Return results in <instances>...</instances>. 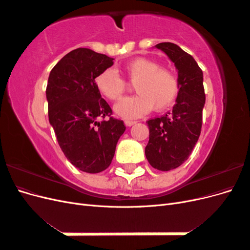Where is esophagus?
<instances>
[{
	"mask_svg": "<svg viewBox=\"0 0 250 250\" xmlns=\"http://www.w3.org/2000/svg\"><path fill=\"white\" fill-rule=\"evenodd\" d=\"M134 124H137V121H130V120H126L125 121V125L127 127H130V126L134 125Z\"/></svg>",
	"mask_w": 250,
	"mask_h": 250,
	"instance_id": "esophagus-1",
	"label": "esophagus"
}]
</instances>
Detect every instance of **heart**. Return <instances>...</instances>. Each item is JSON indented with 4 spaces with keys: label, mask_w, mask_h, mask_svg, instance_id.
Masks as SVG:
<instances>
[{
    "label": "heart",
    "mask_w": 250,
    "mask_h": 250,
    "mask_svg": "<svg viewBox=\"0 0 250 250\" xmlns=\"http://www.w3.org/2000/svg\"><path fill=\"white\" fill-rule=\"evenodd\" d=\"M123 69L128 79L134 83L138 95L126 97L116 104L115 111L123 119H138L150 112L154 107L162 111L170 107L179 93L176 75L152 59L139 57L124 64ZM96 87L108 100H119L125 92L126 83L117 70L108 67L95 79Z\"/></svg>",
    "instance_id": "heart-1"
}]
</instances>
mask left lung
Listing matches in <instances>:
<instances>
[{
	"mask_svg": "<svg viewBox=\"0 0 250 250\" xmlns=\"http://www.w3.org/2000/svg\"><path fill=\"white\" fill-rule=\"evenodd\" d=\"M154 47L162 50L175 65L179 93L170 112L147 121L149 142L145 154L153 168L170 171L188 160L199 139L206 104L203 73L193 56L177 44L161 42Z\"/></svg>",
	"mask_w": 250,
	"mask_h": 250,
	"instance_id": "8db88e82",
	"label": "left lung"
}]
</instances>
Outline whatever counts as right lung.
I'll list each match as a JSON object with an SVG mask.
<instances>
[{
	"instance_id": "1",
	"label": "right lung",
	"mask_w": 250,
	"mask_h": 250,
	"mask_svg": "<svg viewBox=\"0 0 250 250\" xmlns=\"http://www.w3.org/2000/svg\"><path fill=\"white\" fill-rule=\"evenodd\" d=\"M112 64L111 57L78 48L60 59L49 75L46 96L50 124L65 157L86 173L109 167L126 129L123 121L110 117L111 108L95 83L98 75ZM106 116L110 119L105 120Z\"/></svg>"
}]
</instances>
